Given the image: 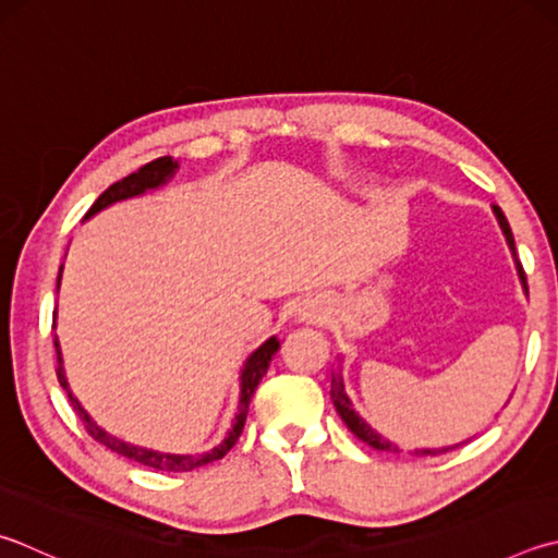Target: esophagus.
I'll use <instances>...</instances> for the list:
<instances>
[{"label":"esophagus","mask_w":558,"mask_h":558,"mask_svg":"<svg viewBox=\"0 0 558 558\" xmlns=\"http://www.w3.org/2000/svg\"><path fill=\"white\" fill-rule=\"evenodd\" d=\"M295 319H298V322H312V324L322 322V319H324V307H322V302H319V300H314V298L300 300L298 305H295Z\"/></svg>","instance_id":"1"}]
</instances>
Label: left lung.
I'll return each instance as SVG.
<instances>
[{"mask_svg":"<svg viewBox=\"0 0 558 558\" xmlns=\"http://www.w3.org/2000/svg\"><path fill=\"white\" fill-rule=\"evenodd\" d=\"M493 211H495V217H498V225H500V229H502L505 239H508V246H510L512 256H514V266H518L520 280H522V286H524V290H526V276H524V270H522V263L518 260V251H514L512 229H510L508 219H505L502 209H500L498 205H493ZM331 402H333V408H337V412H339V417L343 420V424H347V427H349L353 434H356V437H359L361 441H366L368 447L378 449V451L400 453L398 444H392L388 437H383V434H380L376 427H373V424L356 410V404L351 402L349 392H347V383H343L341 368L331 373ZM456 447H461V444H453V447H441V449H414V456H439V453H447V451H451V449H456ZM410 453H412V451H410Z\"/></svg>","mask_w":558,"mask_h":558,"instance_id":"8db88e82","label":"left lung"}]
</instances>
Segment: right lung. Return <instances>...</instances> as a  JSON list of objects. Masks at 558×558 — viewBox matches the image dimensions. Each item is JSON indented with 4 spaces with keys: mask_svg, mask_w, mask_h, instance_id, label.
Masks as SVG:
<instances>
[{
    "mask_svg": "<svg viewBox=\"0 0 558 558\" xmlns=\"http://www.w3.org/2000/svg\"><path fill=\"white\" fill-rule=\"evenodd\" d=\"M178 170V160H173L170 156H163V158H156L150 160V163H146L144 168H138L136 173H131L126 178H121L119 182H114V185H109L102 195L97 197V202L93 207H89V211L85 215L93 217L97 215L99 209H105L109 205H114V202H121V199H129V197H136V195H144L146 190H156L163 185V182H168L170 178L175 175ZM63 270V268H60ZM58 286H60V276H58ZM56 356H58V383L63 385V390L68 392V400L70 404H73V410L77 412V417L83 420L85 429L89 437H93L95 441L105 444V447L109 451H114L119 456H126V459L136 461L141 465H148V469H156V471H168V473H185V471H195L199 469V465H207L211 461H219L225 459V456L229 453V449L234 447V444L239 441L241 432H244V424H246V414H248V404H251V398L253 392H256L260 378L266 376V371L270 366V359L276 356V351L280 349V341L276 337H270L266 343H260V347L251 353V356L246 359V366L244 371H241V400H239V414L234 420V427L229 429L227 439L219 444V447H215L207 453H160V451H154V449H144V447H134V444H126L121 441L117 437H111V434H107L102 427H97V424L93 422V417L83 410V404L77 402V398L73 395V390H70L68 385V378H65V371H63V356H60V347H58V337H56Z\"/></svg>",
    "mask_w": 558,
    "mask_h": 558,
    "instance_id": "1",
    "label": "right lung"
}]
</instances>
